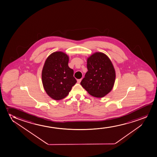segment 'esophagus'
Here are the masks:
<instances>
[{
  "label": "esophagus",
  "mask_w": 157,
  "mask_h": 157,
  "mask_svg": "<svg viewBox=\"0 0 157 157\" xmlns=\"http://www.w3.org/2000/svg\"><path fill=\"white\" fill-rule=\"evenodd\" d=\"M82 79H78L77 80V82L78 83H79V84L80 82H81V81H82Z\"/></svg>",
  "instance_id": "34e87169"
}]
</instances>
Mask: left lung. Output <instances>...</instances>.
Returning <instances> with one entry per match:
<instances>
[{"mask_svg":"<svg viewBox=\"0 0 157 157\" xmlns=\"http://www.w3.org/2000/svg\"><path fill=\"white\" fill-rule=\"evenodd\" d=\"M87 63L88 71L80 84L90 95L103 98L114 86L116 72L113 65L108 56L101 52L90 55Z\"/></svg>","mask_w":157,"mask_h":157,"instance_id":"1","label":"left lung"}]
</instances>
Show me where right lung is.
<instances>
[{
    "mask_svg": "<svg viewBox=\"0 0 157 157\" xmlns=\"http://www.w3.org/2000/svg\"><path fill=\"white\" fill-rule=\"evenodd\" d=\"M68 62L69 56L62 52L52 53L45 61L41 73L43 87L54 100L65 98L77 82Z\"/></svg>",
    "mask_w": 157,
    "mask_h": 157,
    "instance_id": "obj_1",
    "label": "right lung"
}]
</instances>
